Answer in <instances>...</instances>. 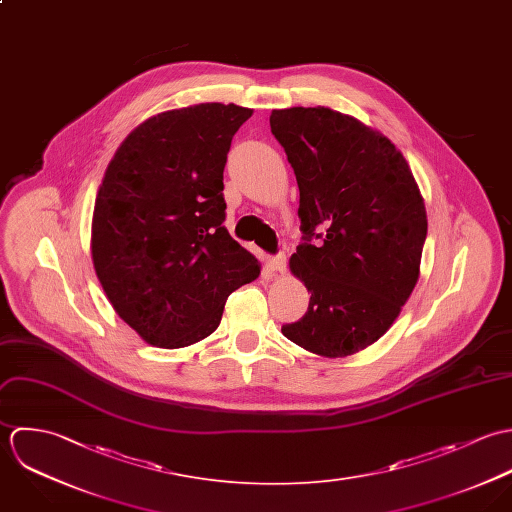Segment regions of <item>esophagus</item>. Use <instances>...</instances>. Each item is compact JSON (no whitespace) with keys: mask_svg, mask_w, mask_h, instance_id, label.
<instances>
[{"mask_svg":"<svg viewBox=\"0 0 512 512\" xmlns=\"http://www.w3.org/2000/svg\"><path fill=\"white\" fill-rule=\"evenodd\" d=\"M269 267H271V271H275V273H285V269H287V257H285L283 253L271 257V259H269Z\"/></svg>","mask_w":512,"mask_h":512,"instance_id":"1","label":"esophagus"}]
</instances>
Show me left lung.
I'll list each match as a JSON object with an SVG mask.
<instances>
[{
  "mask_svg": "<svg viewBox=\"0 0 512 512\" xmlns=\"http://www.w3.org/2000/svg\"><path fill=\"white\" fill-rule=\"evenodd\" d=\"M269 122L301 192L291 271L310 293L281 330L308 352L350 356L386 334L417 283L423 198L402 152L348 114L293 106Z\"/></svg>",
  "mask_w": 512,
  "mask_h": 512,
  "instance_id": "obj_1",
  "label": "left lung"
}]
</instances>
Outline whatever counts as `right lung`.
Masks as SVG:
<instances>
[{"label":"right lung","mask_w":512,"mask_h":512,"mask_svg":"<svg viewBox=\"0 0 512 512\" xmlns=\"http://www.w3.org/2000/svg\"><path fill=\"white\" fill-rule=\"evenodd\" d=\"M251 114L221 103L162 112L126 136L104 172L95 271L116 314L152 346L209 336L227 297L261 273L223 227V168Z\"/></svg>","instance_id":"1"}]
</instances>
